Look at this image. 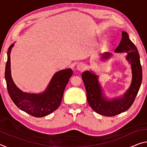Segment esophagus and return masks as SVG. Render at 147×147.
I'll list each match as a JSON object with an SVG mask.
<instances>
[{
  "label": "esophagus",
  "instance_id": "1",
  "mask_svg": "<svg viewBox=\"0 0 147 147\" xmlns=\"http://www.w3.org/2000/svg\"><path fill=\"white\" fill-rule=\"evenodd\" d=\"M76 68L78 71H82V70H84V69H85L86 65H85V63H84L83 62H80V63L77 64Z\"/></svg>",
  "mask_w": 147,
  "mask_h": 147
}]
</instances>
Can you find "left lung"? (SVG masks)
<instances>
[{
  "mask_svg": "<svg viewBox=\"0 0 147 147\" xmlns=\"http://www.w3.org/2000/svg\"><path fill=\"white\" fill-rule=\"evenodd\" d=\"M115 53H127L126 56L132 71V81L131 86L123 98L107 100L102 96L100 86L98 82V76L89 71L84 72L82 78L85 85L87 100L91 108L97 113L107 117H113L124 112L132 105L140 88L142 82V67L138 49L129 39L126 32H122V39L115 51ZM111 54L105 53L103 59H108Z\"/></svg>",
  "mask_w": 147,
  "mask_h": 147,
  "instance_id": "obj_1",
  "label": "left lung"
}]
</instances>
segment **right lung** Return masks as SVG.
<instances>
[{"label": "right lung", "mask_w": 147, "mask_h": 147, "mask_svg": "<svg viewBox=\"0 0 147 147\" xmlns=\"http://www.w3.org/2000/svg\"><path fill=\"white\" fill-rule=\"evenodd\" d=\"M13 46L12 44L8 49L5 69L7 89L12 101L20 109L36 117H43L53 113L60 105L65 88L73 74V71L67 69L57 72L43 93H23L17 88L11 77L9 54Z\"/></svg>", "instance_id": "obj_1"}]
</instances>
